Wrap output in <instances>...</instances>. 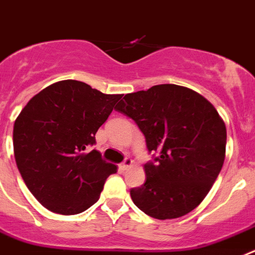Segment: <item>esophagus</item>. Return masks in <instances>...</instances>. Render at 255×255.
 <instances>
[{"label": "esophagus", "instance_id": "esophagus-1", "mask_svg": "<svg viewBox=\"0 0 255 255\" xmlns=\"http://www.w3.org/2000/svg\"><path fill=\"white\" fill-rule=\"evenodd\" d=\"M132 164H133V161H132V159L126 158L125 160H123V163H122V168H123V169H128V168H129Z\"/></svg>", "mask_w": 255, "mask_h": 255}]
</instances>
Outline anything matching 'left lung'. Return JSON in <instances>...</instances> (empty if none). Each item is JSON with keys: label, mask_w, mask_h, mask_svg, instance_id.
<instances>
[{"label": "left lung", "mask_w": 255, "mask_h": 255, "mask_svg": "<svg viewBox=\"0 0 255 255\" xmlns=\"http://www.w3.org/2000/svg\"><path fill=\"white\" fill-rule=\"evenodd\" d=\"M115 109L133 119L156 152L145 164V183L130 189L134 205L156 220L190 213L225 161L227 132L214 106L190 88L158 85L127 94Z\"/></svg>", "instance_id": "1"}]
</instances>
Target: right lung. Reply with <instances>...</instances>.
<instances>
[{
	"label": "right lung",
	"mask_w": 255,
	"mask_h": 255,
	"mask_svg": "<svg viewBox=\"0 0 255 255\" xmlns=\"http://www.w3.org/2000/svg\"><path fill=\"white\" fill-rule=\"evenodd\" d=\"M122 95L85 82H56L33 96L15 121L14 155L26 187L54 213L70 216L94 205L117 165L96 150L95 134Z\"/></svg>",
	"instance_id": "right-lung-1"
}]
</instances>
